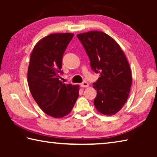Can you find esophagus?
Returning <instances> with one entry per match:
<instances>
[{"instance_id": "1", "label": "esophagus", "mask_w": 157, "mask_h": 157, "mask_svg": "<svg viewBox=\"0 0 157 157\" xmlns=\"http://www.w3.org/2000/svg\"><path fill=\"white\" fill-rule=\"evenodd\" d=\"M80 86H81V87H88L89 85V84L87 83V82H82V83H81L80 84Z\"/></svg>"}]
</instances>
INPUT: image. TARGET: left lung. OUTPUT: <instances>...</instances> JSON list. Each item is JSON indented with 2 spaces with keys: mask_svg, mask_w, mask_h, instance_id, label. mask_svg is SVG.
Masks as SVG:
<instances>
[{
  "mask_svg": "<svg viewBox=\"0 0 157 157\" xmlns=\"http://www.w3.org/2000/svg\"><path fill=\"white\" fill-rule=\"evenodd\" d=\"M88 55L91 68L100 73L93 84L97 91L95 107L100 113L112 116L125 104L132 86V73L123 50L103 32L89 31L77 34Z\"/></svg>",
  "mask_w": 157,
  "mask_h": 157,
  "instance_id": "left-lung-1",
  "label": "left lung"
}]
</instances>
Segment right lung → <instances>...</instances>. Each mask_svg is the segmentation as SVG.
Returning a JSON list of instances; mask_svg holds the SVG:
<instances>
[{"mask_svg":"<svg viewBox=\"0 0 157 157\" xmlns=\"http://www.w3.org/2000/svg\"><path fill=\"white\" fill-rule=\"evenodd\" d=\"M73 33H54L42 38L32 51L28 83L34 100L45 113L62 118L71 112L79 96V85L59 80L63 55Z\"/></svg>","mask_w":157,"mask_h":157,"instance_id":"obj_1","label":"right lung"}]
</instances>
